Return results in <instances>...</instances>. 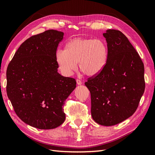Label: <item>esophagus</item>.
<instances>
[{"label": "esophagus", "mask_w": 155, "mask_h": 155, "mask_svg": "<svg viewBox=\"0 0 155 155\" xmlns=\"http://www.w3.org/2000/svg\"><path fill=\"white\" fill-rule=\"evenodd\" d=\"M76 82H77L78 85H81V84H82L81 80H80V79H76Z\"/></svg>", "instance_id": "34e87169"}]
</instances>
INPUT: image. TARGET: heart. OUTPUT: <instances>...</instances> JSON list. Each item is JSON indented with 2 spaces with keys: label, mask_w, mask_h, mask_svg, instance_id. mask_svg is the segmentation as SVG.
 <instances>
[{
  "label": "heart",
  "mask_w": 155,
  "mask_h": 155,
  "mask_svg": "<svg viewBox=\"0 0 155 155\" xmlns=\"http://www.w3.org/2000/svg\"><path fill=\"white\" fill-rule=\"evenodd\" d=\"M108 50L105 42L99 39L76 37L68 41L64 50H58L55 59L61 71L70 76L79 68L87 76L101 72L107 62Z\"/></svg>",
  "instance_id": "obj_1"
}]
</instances>
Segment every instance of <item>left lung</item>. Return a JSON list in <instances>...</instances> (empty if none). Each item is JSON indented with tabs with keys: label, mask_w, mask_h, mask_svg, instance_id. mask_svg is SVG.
<instances>
[{
	"label": "left lung",
	"mask_w": 155,
	"mask_h": 155,
	"mask_svg": "<svg viewBox=\"0 0 155 155\" xmlns=\"http://www.w3.org/2000/svg\"><path fill=\"white\" fill-rule=\"evenodd\" d=\"M108 58L101 72L85 83L91 96V114L96 123L111 126L132 116L145 90L144 65L122 32L104 33Z\"/></svg>",
	"instance_id": "1"
}]
</instances>
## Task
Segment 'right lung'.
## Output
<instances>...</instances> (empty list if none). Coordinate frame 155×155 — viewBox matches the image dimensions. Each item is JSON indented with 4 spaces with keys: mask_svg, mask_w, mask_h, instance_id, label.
Instances as JSON below:
<instances>
[{
    "mask_svg": "<svg viewBox=\"0 0 155 155\" xmlns=\"http://www.w3.org/2000/svg\"><path fill=\"white\" fill-rule=\"evenodd\" d=\"M64 34L54 30L22 43L9 63L6 92L16 114L39 129H51L65 120L64 101L76 87V79L58 72L55 59Z\"/></svg>",
    "mask_w": 155,
    "mask_h": 155,
    "instance_id": "obj_1",
    "label": "right lung"
}]
</instances>
